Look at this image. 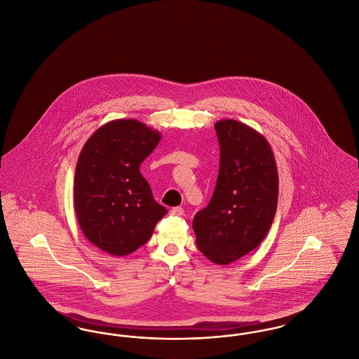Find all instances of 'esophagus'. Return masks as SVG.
<instances>
[{"instance_id":"34e87169","label":"esophagus","mask_w":359,"mask_h":359,"mask_svg":"<svg viewBox=\"0 0 359 359\" xmlns=\"http://www.w3.org/2000/svg\"><path fill=\"white\" fill-rule=\"evenodd\" d=\"M170 212L173 217H182L184 214V210L182 207H173Z\"/></svg>"}]
</instances>
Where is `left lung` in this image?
I'll use <instances>...</instances> for the list:
<instances>
[{"mask_svg": "<svg viewBox=\"0 0 359 359\" xmlns=\"http://www.w3.org/2000/svg\"><path fill=\"white\" fill-rule=\"evenodd\" d=\"M214 126L219 173L210 203L195 214L192 227L203 256L227 265L266 237L277 208L278 173L269 142L256 129L230 118Z\"/></svg>", "mask_w": 359, "mask_h": 359, "instance_id": "8db88e82", "label": "left lung"}]
</instances>
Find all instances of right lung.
<instances>
[{
	"mask_svg": "<svg viewBox=\"0 0 359 359\" xmlns=\"http://www.w3.org/2000/svg\"><path fill=\"white\" fill-rule=\"evenodd\" d=\"M160 140V132L140 121H110L79 154L74 177L78 223L86 238L111 256L136 252L167 214L140 172Z\"/></svg>",
	"mask_w": 359,
	"mask_h": 359,
	"instance_id": "add662e5",
	"label": "right lung"
}]
</instances>
